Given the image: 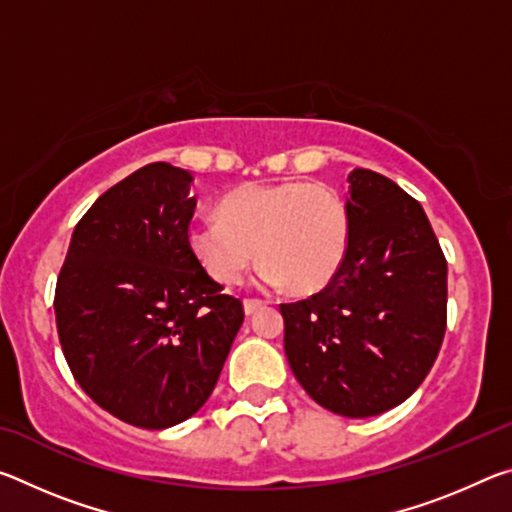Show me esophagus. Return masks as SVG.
I'll return each mask as SVG.
<instances>
[{"instance_id": "34e87169", "label": "esophagus", "mask_w": 512, "mask_h": 512, "mask_svg": "<svg viewBox=\"0 0 512 512\" xmlns=\"http://www.w3.org/2000/svg\"><path fill=\"white\" fill-rule=\"evenodd\" d=\"M266 305L264 300H255V298H248V300H244V311L246 314L250 316V314H255L257 309H262Z\"/></svg>"}]
</instances>
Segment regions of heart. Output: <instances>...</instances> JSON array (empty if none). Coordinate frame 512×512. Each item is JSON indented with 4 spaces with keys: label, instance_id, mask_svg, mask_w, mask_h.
<instances>
[{
    "label": "heart",
    "instance_id": "b5f03b06",
    "mask_svg": "<svg viewBox=\"0 0 512 512\" xmlns=\"http://www.w3.org/2000/svg\"><path fill=\"white\" fill-rule=\"evenodd\" d=\"M216 216L189 225L187 248L221 284L244 280L259 253L264 284L311 293L332 282L348 255V207L327 185L250 183L225 196Z\"/></svg>",
    "mask_w": 512,
    "mask_h": 512
}]
</instances>
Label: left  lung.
Masks as SVG:
<instances>
[{
  "mask_svg": "<svg viewBox=\"0 0 512 512\" xmlns=\"http://www.w3.org/2000/svg\"><path fill=\"white\" fill-rule=\"evenodd\" d=\"M350 246L323 291L280 305L284 352L311 400L345 418L402 404L429 375L447 325V262L422 205L352 169Z\"/></svg>",
  "mask_w": 512,
  "mask_h": 512,
  "instance_id": "1",
  "label": "left lung"
}]
</instances>
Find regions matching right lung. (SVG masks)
I'll use <instances>...</instances> for the list:
<instances>
[{
    "label": "right lung",
    "mask_w": 512,
    "mask_h": 512,
    "mask_svg": "<svg viewBox=\"0 0 512 512\" xmlns=\"http://www.w3.org/2000/svg\"><path fill=\"white\" fill-rule=\"evenodd\" d=\"M194 176L151 162L99 196L74 228L56 282V325L74 379L101 409L169 429L212 395L244 323L187 248Z\"/></svg>",
    "instance_id": "1"
}]
</instances>
